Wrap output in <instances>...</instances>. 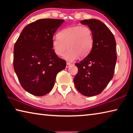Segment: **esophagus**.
Returning <instances> with one entry per match:
<instances>
[{"mask_svg": "<svg viewBox=\"0 0 133 133\" xmlns=\"http://www.w3.org/2000/svg\"><path fill=\"white\" fill-rule=\"evenodd\" d=\"M72 65V64H71V63L67 62V63H66V68H69V67L70 66H71Z\"/></svg>", "mask_w": 133, "mask_h": 133, "instance_id": "34e87169", "label": "esophagus"}]
</instances>
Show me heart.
Wrapping results in <instances>:
<instances>
[{
    "label": "heart",
    "mask_w": 133,
    "mask_h": 133,
    "mask_svg": "<svg viewBox=\"0 0 133 133\" xmlns=\"http://www.w3.org/2000/svg\"><path fill=\"white\" fill-rule=\"evenodd\" d=\"M52 45L55 54L62 56L63 59L69 62L76 60L79 56L85 58L89 54L94 45V36L88 26H73L60 31L58 37H54Z\"/></svg>",
    "instance_id": "obj_1"
}]
</instances>
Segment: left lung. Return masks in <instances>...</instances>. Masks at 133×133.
<instances>
[{"label": "left lung", "instance_id": "obj_1", "mask_svg": "<svg viewBox=\"0 0 133 133\" xmlns=\"http://www.w3.org/2000/svg\"><path fill=\"white\" fill-rule=\"evenodd\" d=\"M93 32L94 45L89 54L76 63L78 72L74 79L76 89L86 96H94L103 91L113 77L116 66V43L111 31L97 19L81 22Z\"/></svg>", "mask_w": 133, "mask_h": 133}]
</instances>
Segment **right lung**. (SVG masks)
Here are the masks:
<instances>
[{"instance_id": "obj_1", "label": "right lung", "mask_w": 133, "mask_h": 133, "mask_svg": "<svg viewBox=\"0 0 133 133\" xmlns=\"http://www.w3.org/2000/svg\"><path fill=\"white\" fill-rule=\"evenodd\" d=\"M64 20L39 19L23 29L14 46L13 67L23 89L44 96L54 86L56 76L66 62L52 49L54 34Z\"/></svg>"}]
</instances>
